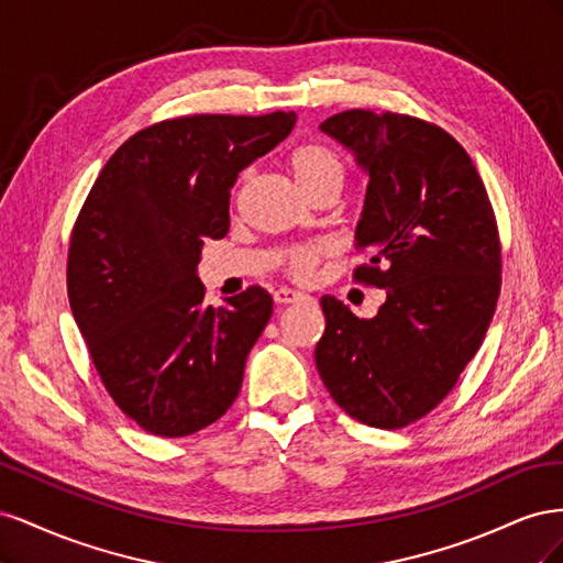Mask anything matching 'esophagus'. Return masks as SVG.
Wrapping results in <instances>:
<instances>
[{"mask_svg":"<svg viewBox=\"0 0 563 563\" xmlns=\"http://www.w3.org/2000/svg\"><path fill=\"white\" fill-rule=\"evenodd\" d=\"M308 296L300 294V291H294V288H279V291H275V302L279 305H288V302H300Z\"/></svg>","mask_w":563,"mask_h":563,"instance_id":"obj_1","label":"esophagus"}]
</instances>
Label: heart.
<instances>
[{
    "mask_svg": "<svg viewBox=\"0 0 563 563\" xmlns=\"http://www.w3.org/2000/svg\"><path fill=\"white\" fill-rule=\"evenodd\" d=\"M288 166H291L298 185L308 197L323 190V187H335V190H340V185H343V178H345L343 159H340L331 147L321 143L298 145L291 152V157H288ZM249 178H251V172L242 176V183H246ZM329 251L331 246L327 242L296 246L284 255V272L296 282H308L319 261L323 255H329Z\"/></svg>",
    "mask_w": 563,
    "mask_h": 563,
    "instance_id": "1",
    "label": "heart"
}]
</instances>
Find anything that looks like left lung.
<instances>
[{
	"label": "left lung",
	"instance_id": "1",
	"mask_svg": "<svg viewBox=\"0 0 563 563\" xmlns=\"http://www.w3.org/2000/svg\"><path fill=\"white\" fill-rule=\"evenodd\" d=\"M321 131L368 172L354 282L385 288L373 319L333 296L314 362L333 401L368 428L399 430L455 387L500 294V234L484 180L441 126L399 112L345 110Z\"/></svg>",
	"mask_w": 563,
	"mask_h": 563
}]
</instances>
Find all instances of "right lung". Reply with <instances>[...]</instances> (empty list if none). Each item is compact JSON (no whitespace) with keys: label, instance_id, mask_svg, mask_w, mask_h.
Here are the masks:
<instances>
[{"label":"right lung","instance_id":"1","mask_svg":"<svg viewBox=\"0 0 563 563\" xmlns=\"http://www.w3.org/2000/svg\"><path fill=\"white\" fill-rule=\"evenodd\" d=\"M296 112L185 114L133 133L96 178L67 251V298L108 395L155 437L209 428L240 395L272 317L261 286L203 305L197 263L230 230V190Z\"/></svg>","mask_w":563,"mask_h":563}]
</instances>
